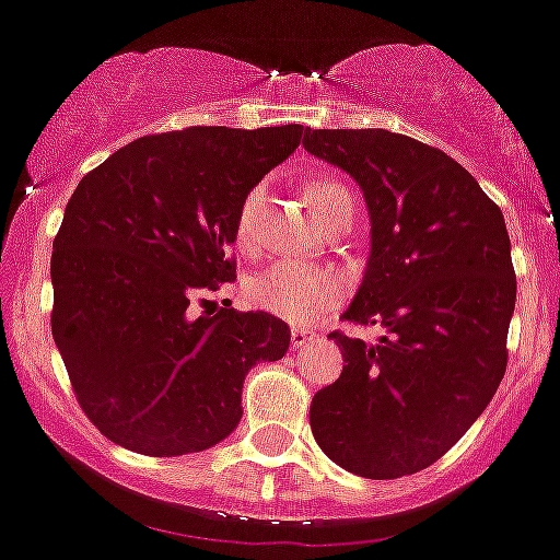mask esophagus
<instances>
[{
	"mask_svg": "<svg viewBox=\"0 0 560 560\" xmlns=\"http://www.w3.org/2000/svg\"><path fill=\"white\" fill-rule=\"evenodd\" d=\"M310 340H313V331H307V329H291V346H293V348L307 346Z\"/></svg>",
	"mask_w": 560,
	"mask_h": 560,
	"instance_id": "esophagus-1",
	"label": "esophagus"
}]
</instances>
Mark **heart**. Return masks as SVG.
I'll return each mask as SVG.
<instances>
[{"label":"heart","mask_w":560,"mask_h":560,"mask_svg":"<svg viewBox=\"0 0 560 560\" xmlns=\"http://www.w3.org/2000/svg\"><path fill=\"white\" fill-rule=\"evenodd\" d=\"M267 187L256 185L242 198L240 212H236V245L242 250H250L258 236V209L264 203ZM307 201L313 207L315 218L320 223L337 212V207L353 201L351 190L335 179H313L307 185ZM346 282L329 267L299 261H278L264 272L253 275L247 282V299L253 307L264 310L269 315L288 320V324H313L329 307L340 302Z\"/></svg>","instance_id":"b5f03b06"}]
</instances>
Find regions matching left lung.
I'll use <instances>...</instances> for the list:
<instances>
[{
	"instance_id": "obj_1",
	"label": "left lung",
	"mask_w": 560,
	"mask_h": 560,
	"mask_svg": "<svg viewBox=\"0 0 560 560\" xmlns=\"http://www.w3.org/2000/svg\"><path fill=\"white\" fill-rule=\"evenodd\" d=\"M302 143L362 187L370 258L342 318L384 329L375 346L331 331L346 364L315 392L310 428L340 468L400 479L441 460L506 373V223L457 160L417 138L307 130Z\"/></svg>"
}]
</instances>
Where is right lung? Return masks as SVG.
Wrapping results in <instances>:
<instances>
[{"label":"right lung","mask_w":560,"mask_h":560,"mask_svg":"<svg viewBox=\"0 0 560 560\" xmlns=\"http://www.w3.org/2000/svg\"><path fill=\"white\" fill-rule=\"evenodd\" d=\"M299 141L302 125L185 127L136 138L79 182L54 240L51 331L108 441L149 457L209 450L240 424L253 364L285 357V320L190 302L236 280L242 198Z\"/></svg>","instance_id":"right-lung-1"}]
</instances>
